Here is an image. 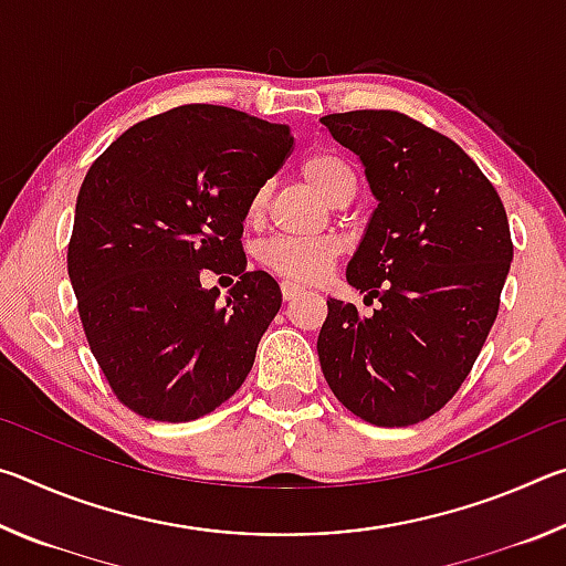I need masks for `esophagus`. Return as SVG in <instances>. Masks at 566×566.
<instances>
[{
    "label": "esophagus",
    "instance_id": "obj_1",
    "mask_svg": "<svg viewBox=\"0 0 566 566\" xmlns=\"http://www.w3.org/2000/svg\"><path fill=\"white\" fill-rule=\"evenodd\" d=\"M304 294V290L300 284H294V282H282V296H284V302H292V300H296V296H302Z\"/></svg>",
    "mask_w": 566,
    "mask_h": 566
}]
</instances>
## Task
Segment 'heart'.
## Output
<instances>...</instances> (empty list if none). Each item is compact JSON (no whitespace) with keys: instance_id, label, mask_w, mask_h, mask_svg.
Here are the masks:
<instances>
[{"instance_id":"heart-1","label":"heart","mask_w":566,"mask_h":566,"mask_svg":"<svg viewBox=\"0 0 566 566\" xmlns=\"http://www.w3.org/2000/svg\"><path fill=\"white\" fill-rule=\"evenodd\" d=\"M302 177L327 199L337 205L339 199L352 197L357 189L354 171L344 159L332 151H317L306 157L302 165ZM266 209V187H256L247 202V217L256 222ZM342 247L337 239H300V237H274L262 247V262L272 272L286 276L292 282L314 284L332 270L337 262Z\"/></svg>"}]
</instances>
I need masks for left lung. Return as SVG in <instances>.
Segmentation results:
<instances>
[{"label": "left lung", "instance_id": "obj_1", "mask_svg": "<svg viewBox=\"0 0 566 566\" xmlns=\"http://www.w3.org/2000/svg\"><path fill=\"white\" fill-rule=\"evenodd\" d=\"M364 165L377 209L347 282L381 306L329 300L317 352L344 407L377 427L429 419L472 371L512 264L500 195L467 151L391 109L322 117Z\"/></svg>", "mask_w": 566, "mask_h": 566}]
</instances>
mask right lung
<instances>
[{
    "mask_svg": "<svg viewBox=\"0 0 566 566\" xmlns=\"http://www.w3.org/2000/svg\"><path fill=\"white\" fill-rule=\"evenodd\" d=\"M294 147L286 124L185 104L134 124L82 181L66 252L94 359L124 407L191 421L242 387L282 306L247 272V202ZM240 276L224 305L201 272Z\"/></svg>",
    "mask_w": 566,
    "mask_h": 566,
    "instance_id": "right-lung-1",
    "label": "right lung"
}]
</instances>
